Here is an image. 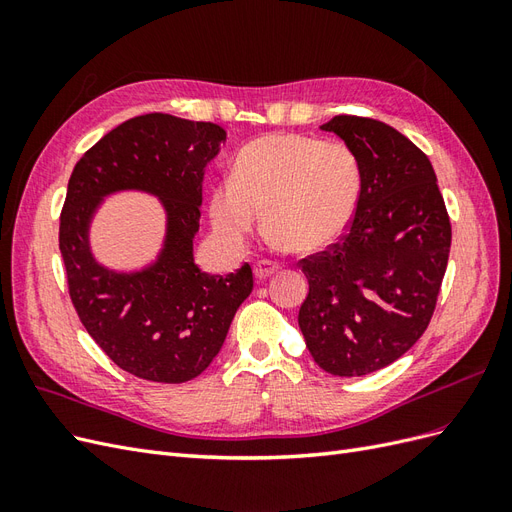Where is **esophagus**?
<instances>
[{
	"label": "esophagus",
	"mask_w": 512,
	"mask_h": 512,
	"mask_svg": "<svg viewBox=\"0 0 512 512\" xmlns=\"http://www.w3.org/2000/svg\"><path fill=\"white\" fill-rule=\"evenodd\" d=\"M277 271H280V265H277V262H271V260H260V262H256V267H254V275H256L258 282L267 280V277H271Z\"/></svg>",
	"instance_id": "esophagus-1"
}]
</instances>
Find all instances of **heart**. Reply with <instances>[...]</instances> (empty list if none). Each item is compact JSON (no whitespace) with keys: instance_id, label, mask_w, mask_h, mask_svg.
<instances>
[{"instance_id":"b5f03b06","label":"heart","mask_w":512,"mask_h":512,"mask_svg":"<svg viewBox=\"0 0 512 512\" xmlns=\"http://www.w3.org/2000/svg\"><path fill=\"white\" fill-rule=\"evenodd\" d=\"M361 164L339 141L267 134L237 153L232 175L209 198L211 226L224 243L241 245L265 209L269 241L297 252L337 243L356 213Z\"/></svg>"}]
</instances>
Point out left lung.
<instances>
[{"instance_id":"left-lung-1","label":"left lung","mask_w":512,"mask_h":512,"mask_svg":"<svg viewBox=\"0 0 512 512\" xmlns=\"http://www.w3.org/2000/svg\"><path fill=\"white\" fill-rule=\"evenodd\" d=\"M361 164L348 235L301 260L309 282L299 327L333 376H367L404 356L427 329L451 252V222L425 153L382 121L337 115L320 126Z\"/></svg>"}]
</instances>
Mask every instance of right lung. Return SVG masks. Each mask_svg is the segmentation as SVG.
I'll return each mask as SVG.
<instances>
[{
	"mask_svg": "<svg viewBox=\"0 0 512 512\" xmlns=\"http://www.w3.org/2000/svg\"><path fill=\"white\" fill-rule=\"evenodd\" d=\"M224 141L215 123L149 113L104 134L70 175L59 224L70 299L108 359L136 378L179 384L203 374L254 288L247 262L228 275L194 262L205 168ZM119 191L156 195L167 218L157 258L132 272L102 266L88 239L103 200Z\"/></svg>",
	"mask_w": 512,
	"mask_h": 512,
	"instance_id": "obj_1",
	"label": "right lung"
}]
</instances>
